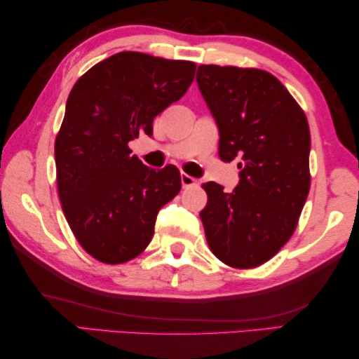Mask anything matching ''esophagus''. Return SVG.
I'll return each instance as SVG.
<instances>
[{"label":"esophagus","mask_w":359,"mask_h":359,"mask_svg":"<svg viewBox=\"0 0 359 359\" xmlns=\"http://www.w3.org/2000/svg\"><path fill=\"white\" fill-rule=\"evenodd\" d=\"M181 184H183V187L196 186L197 184V180L194 178V176L187 175V173H181Z\"/></svg>","instance_id":"34e87169"}]
</instances>
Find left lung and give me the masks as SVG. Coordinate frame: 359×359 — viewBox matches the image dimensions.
<instances>
[{
  "label": "left lung",
  "instance_id": "obj_1",
  "mask_svg": "<svg viewBox=\"0 0 359 359\" xmlns=\"http://www.w3.org/2000/svg\"><path fill=\"white\" fill-rule=\"evenodd\" d=\"M197 84L219 128L222 162L238 158L232 192L202 184L201 211L213 255L233 269H252L283 248L310 191V130L302 108L264 69L201 65Z\"/></svg>",
  "mask_w": 359,
  "mask_h": 359
}]
</instances>
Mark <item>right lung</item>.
Segmentation results:
<instances>
[{"mask_svg": "<svg viewBox=\"0 0 359 359\" xmlns=\"http://www.w3.org/2000/svg\"><path fill=\"white\" fill-rule=\"evenodd\" d=\"M197 65L119 52L76 81L55 138L57 189L76 240L92 257L122 264L154 235L158 210L181 191L175 165L154 170L128 143L152 137L157 114L184 95Z\"/></svg>", "mask_w": 359, "mask_h": 359, "instance_id": "right-lung-1", "label": "right lung"}]
</instances>
